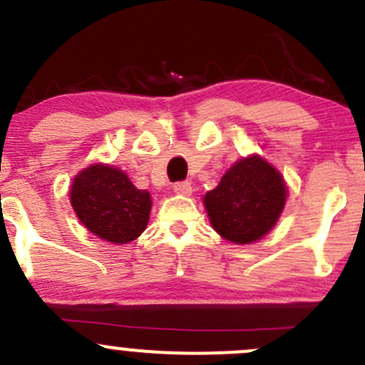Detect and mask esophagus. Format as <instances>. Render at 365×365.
<instances>
[{
	"instance_id": "34e87169",
	"label": "esophagus",
	"mask_w": 365,
	"mask_h": 365,
	"mask_svg": "<svg viewBox=\"0 0 365 365\" xmlns=\"http://www.w3.org/2000/svg\"><path fill=\"white\" fill-rule=\"evenodd\" d=\"M174 191L178 195H191V182H187V181L175 182L174 184Z\"/></svg>"
}]
</instances>
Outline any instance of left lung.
Returning a JSON list of instances; mask_svg holds the SVG:
<instances>
[{
  "mask_svg": "<svg viewBox=\"0 0 365 365\" xmlns=\"http://www.w3.org/2000/svg\"><path fill=\"white\" fill-rule=\"evenodd\" d=\"M287 187L277 168L261 156H248L227 170L204 197L212 229L236 245L261 240L279 222Z\"/></svg>",
  "mask_w": 365,
  "mask_h": 365,
  "instance_id": "left-lung-1",
  "label": "left lung"
}]
</instances>
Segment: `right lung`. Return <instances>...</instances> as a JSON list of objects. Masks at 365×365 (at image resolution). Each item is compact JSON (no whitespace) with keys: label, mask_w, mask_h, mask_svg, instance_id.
<instances>
[{"label":"right lung","mask_w":365,"mask_h":365,"mask_svg":"<svg viewBox=\"0 0 365 365\" xmlns=\"http://www.w3.org/2000/svg\"><path fill=\"white\" fill-rule=\"evenodd\" d=\"M71 204L79 222L101 240L125 245L149 222V191L138 190L128 175L110 165H90L71 184Z\"/></svg>","instance_id":"1"}]
</instances>
